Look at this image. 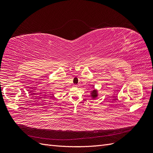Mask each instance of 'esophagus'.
I'll list each match as a JSON object with an SVG mask.
<instances>
[{
    "mask_svg": "<svg viewBox=\"0 0 153 153\" xmlns=\"http://www.w3.org/2000/svg\"><path fill=\"white\" fill-rule=\"evenodd\" d=\"M74 87H77V85H73Z\"/></svg>",
    "mask_w": 153,
    "mask_h": 153,
    "instance_id": "obj_1",
    "label": "esophagus"
}]
</instances>
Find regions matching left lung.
I'll list each match as a JSON object with an SVG mask.
<instances>
[{"mask_svg": "<svg viewBox=\"0 0 153 153\" xmlns=\"http://www.w3.org/2000/svg\"><path fill=\"white\" fill-rule=\"evenodd\" d=\"M91 96L92 100H95L96 98H97V97L98 96V90L96 89H93L92 91H91Z\"/></svg>", "mask_w": 153, "mask_h": 153, "instance_id": "left-lung-1", "label": "left lung"}]
</instances>
